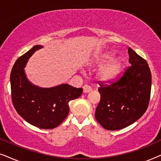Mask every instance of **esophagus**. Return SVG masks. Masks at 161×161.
<instances>
[{"label":"esophagus","instance_id":"obj_1","mask_svg":"<svg viewBox=\"0 0 161 161\" xmlns=\"http://www.w3.org/2000/svg\"><path fill=\"white\" fill-rule=\"evenodd\" d=\"M83 92H84V93H89V92L92 91V88L89 85H84L83 86Z\"/></svg>","mask_w":161,"mask_h":161}]
</instances>
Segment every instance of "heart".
Masks as SVG:
<instances>
[{
	"mask_svg": "<svg viewBox=\"0 0 161 161\" xmlns=\"http://www.w3.org/2000/svg\"><path fill=\"white\" fill-rule=\"evenodd\" d=\"M113 58V54L103 53L92 59L89 64L92 66L104 65L100 68L97 73L98 79L101 82L111 83L115 80L119 74L122 66V61L120 59H116L109 63V61L112 60Z\"/></svg>",
	"mask_w": 161,
	"mask_h": 161,
	"instance_id": "b5f03b06",
	"label": "heart"
}]
</instances>
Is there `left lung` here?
<instances>
[{
    "instance_id": "8db88e82",
    "label": "left lung",
    "mask_w": 161,
    "mask_h": 161,
    "mask_svg": "<svg viewBox=\"0 0 161 161\" xmlns=\"http://www.w3.org/2000/svg\"><path fill=\"white\" fill-rule=\"evenodd\" d=\"M129 63L121 78L104 86L100 82V101L95 118L108 130H117L133 124L147 111L150 99L152 75L148 64L130 47Z\"/></svg>"
}]
</instances>
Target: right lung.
I'll return each instance as SVG.
<instances>
[{
	"instance_id": "add662e5",
	"label": "right lung",
	"mask_w": 161,
	"mask_h": 161,
	"mask_svg": "<svg viewBox=\"0 0 161 161\" xmlns=\"http://www.w3.org/2000/svg\"><path fill=\"white\" fill-rule=\"evenodd\" d=\"M42 47L34 46L14 63L10 75L12 99L14 108L26 122L41 129H53L67 118L69 102L78 98L83 89L66 83L42 88L28 80L24 68L30 57Z\"/></svg>"
}]
</instances>
